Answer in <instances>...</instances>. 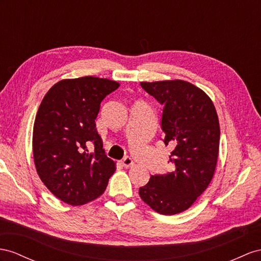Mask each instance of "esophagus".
Listing matches in <instances>:
<instances>
[{
  "label": "esophagus",
  "instance_id": "34e87169",
  "mask_svg": "<svg viewBox=\"0 0 261 261\" xmlns=\"http://www.w3.org/2000/svg\"><path fill=\"white\" fill-rule=\"evenodd\" d=\"M121 162H122V165L124 166L125 169L131 168V166L133 165V160H132L130 156H125Z\"/></svg>",
  "mask_w": 261,
  "mask_h": 261
}]
</instances>
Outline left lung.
<instances>
[{"label":"left lung","mask_w":261,"mask_h":261,"mask_svg":"<svg viewBox=\"0 0 261 261\" xmlns=\"http://www.w3.org/2000/svg\"><path fill=\"white\" fill-rule=\"evenodd\" d=\"M141 86L163 106L162 140L174 148L170 161L175 170L151 175L139 194L153 211L174 215L190 208L215 173L220 136L217 112L202 89L184 80Z\"/></svg>","instance_id":"obj_1"}]
</instances>
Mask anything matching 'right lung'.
I'll return each instance as SVG.
<instances>
[{
	"label": "right lung",
	"mask_w": 261,
	"mask_h": 261,
	"mask_svg": "<svg viewBox=\"0 0 261 261\" xmlns=\"http://www.w3.org/2000/svg\"><path fill=\"white\" fill-rule=\"evenodd\" d=\"M119 86L92 76L64 79L39 106L33 130L35 168L46 188L67 204L84 205L99 197L116 171V163L105 154L95 120L100 103Z\"/></svg>",
	"instance_id": "add662e5"
}]
</instances>
